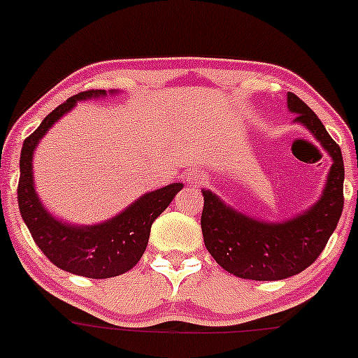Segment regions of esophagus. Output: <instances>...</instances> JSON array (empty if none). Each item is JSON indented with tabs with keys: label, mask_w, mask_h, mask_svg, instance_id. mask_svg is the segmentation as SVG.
Wrapping results in <instances>:
<instances>
[{
	"label": "esophagus",
	"mask_w": 358,
	"mask_h": 358,
	"mask_svg": "<svg viewBox=\"0 0 358 358\" xmlns=\"http://www.w3.org/2000/svg\"><path fill=\"white\" fill-rule=\"evenodd\" d=\"M186 180L189 186H200V184H203L206 180V174L203 171H200V169H193V171H189L186 174Z\"/></svg>",
	"instance_id": "esophagus-1"
}]
</instances>
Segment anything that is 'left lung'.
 Returning <instances> with one entry per match:
<instances>
[{"mask_svg":"<svg viewBox=\"0 0 358 358\" xmlns=\"http://www.w3.org/2000/svg\"><path fill=\"white\" fill-rule=\"evenodd\" d=\"M294 122L303 124L333 158L322 196L285 222H264L227 206L208 189L203 193L201 233L210 255L231 274L253 281H279L305 271L317 260L343 212L345 167L341 148L319 117L296 94L288 93Z\"/></svg>","mask_w":358,"mask_h":358,"instance_id":"left-lung-1","label":"left lung"}]
</instances>
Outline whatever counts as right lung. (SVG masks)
Returning a JSON list of instances; mask_svg holds the SVG:
<instances>
[{
    "instance_id": "obj_1",
    "label": "right lung",
    "mask_w": 358,
    "mask_h": 358,
    "mask_svg": "<svg viewBox=\"0 0 358 358\" xmlns=\"http://www.w3.org/2000/svg\"><path fill=\"white\" fill-rule=\"evenodd\" d=\"M105 94V90L83 91L57 106L43 120L22 146L20 179L17 189L20 215L38 248L62 271L91 279L113 278L134 267L148 245L153 220L182 189V184L174 182L143 194L119 215L94 226H73L62 222L44 208L36 194L32 176V155L36 146L48 129L70 112L77 101Z\"/></svg>"
}]
</instances>
